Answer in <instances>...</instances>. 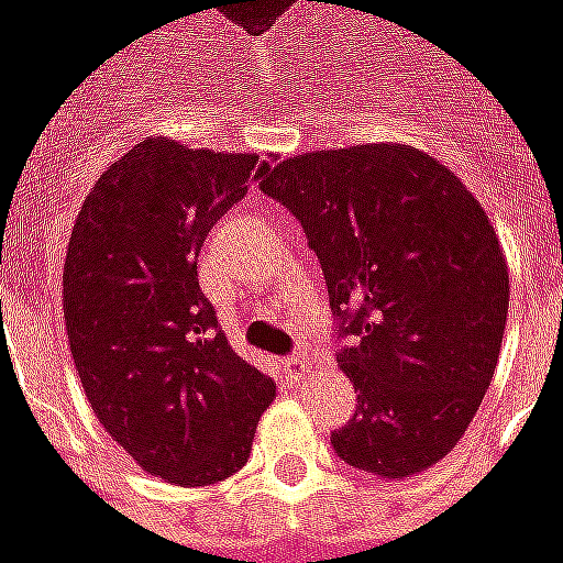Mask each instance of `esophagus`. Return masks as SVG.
<instances>
[{"mask_svg":"<svg viewBox=\"0 0 563 563\" xmlns=\"http://www.w3.org/2000/svg\"><path fill=\"white\" fill-rule=\"evenodd\" d=\"M282 368H285V375H288L290 380H303L309 365L303 356H288V360H282Z\"/></svg>","mask_w":563,"mask_h":563,"instance_id":"1","label":"esophagus"}]
</instances>
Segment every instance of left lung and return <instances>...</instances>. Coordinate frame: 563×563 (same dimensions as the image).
Listing matches in <instances>:
<instances>
[{
	"label": "left lung",
	"mask_w": 563,
	"mask_h": 563,
	"mask_svg": "<svg viewBox=\"0 0 563 563\" xmlns=\"http://www.w3.org/2000/svg\"><path fill=\"white\" fill-rule=\"evenodd\" d=\"M260 188L288 207L325 273L356 415L341 462L412 477L484 402L508 316V266L484 207L437 157L353 145L282 161Z\"/></svg>",
	"instance_id": "left-lung-1"
}]
</instances>
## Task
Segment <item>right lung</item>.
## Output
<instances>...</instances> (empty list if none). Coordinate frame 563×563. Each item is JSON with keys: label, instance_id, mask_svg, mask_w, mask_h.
<instances>
[{"label": "right lung", "instance_id": "obj_1", "mask_svg": "<svg viewBox=\"0 0 563 563\" xmlns=\"http://www.w3.org/2000/svg\"><path fill=\"white\" fill-rule=\"evenodd\" d=\"M269 164L145 139L101 173L64 260V325L98 421L179 486L247 462L275 384L241 360L198 282L213 222Z\"/></svg>", "mask_w": 563, "mask_h": 563}]
</instances>
